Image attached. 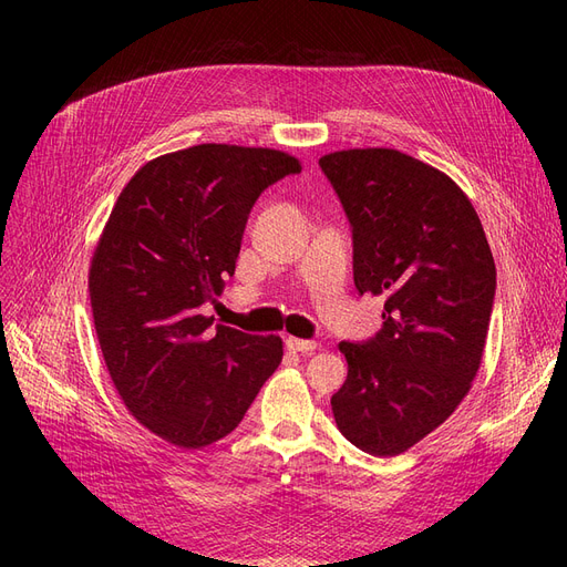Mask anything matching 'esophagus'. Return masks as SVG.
I'll list each match as a JSON object with an SVG mask.
<instances>
[{
    "label": "esophagus",
    "mask_w": 567,
    "mask_h": 567,
    "mask_svg": "<svg viewBox=\"0 0 567 567\" xmlns=\"http://www.w3.org/2000/svg\"><path fill=\"white\" fill-rule=\"evenodd\" d=\"M286 348L290 352H302V354H312L317 350L315 340H300V338H286Z\"/></svg>",
    "instance_id": "obj_1"
}]
</instances>
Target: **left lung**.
Listing matches in <instances>:
<instances>
[{"instance_id":"obj_1","label":"left lung","mask_w":567,"mask_h":567,"mask_svg":"<svg viewBox=\"0 0 567 567\" xmlns=\"http://www.w3.org/2000/svg\"><path fill=\"white\" fill-rule=\"evenodd\" d=\"M352 227L359 296H383V326L340 342L348 379L331 398L338 431L398 456L452 416L483 359L496 269L477 213L440 169L394 148L319 161Z\"/></svg>"}]
</instances>
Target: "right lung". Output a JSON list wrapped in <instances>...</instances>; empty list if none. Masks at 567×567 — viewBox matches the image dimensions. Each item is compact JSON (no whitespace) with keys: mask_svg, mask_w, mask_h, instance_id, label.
Listing matches in <instances>:
<instances>
[{"mask_svg":"<svg viewBox=\"0 0 567 567\" xmlns=\"http://www.w3.org/2000/svg\"><path fill=\"white\" fill-rule=\"evenodd\" d=\"M298 173L281 151L200 144L146 163L113 205L90 269L94 329L125 406L169 444L229 435L281 364L279 336L203 307L236 269L255 200Z\"/></svg>","mask_w":567,"mask_h":567,"instance_id":"add662e5","label":"right lung"}]
</instances>
